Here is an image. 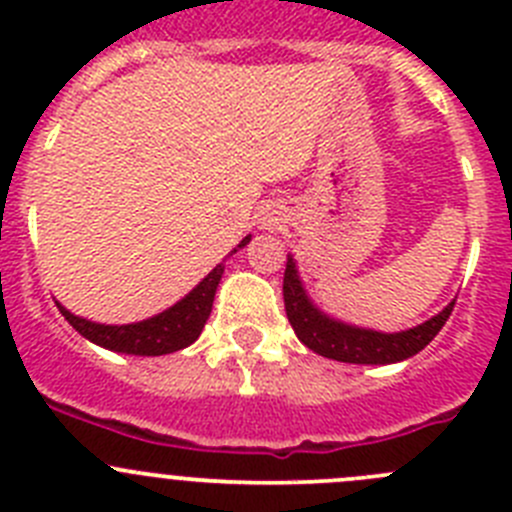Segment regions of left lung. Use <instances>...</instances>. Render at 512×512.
Instances as JSON below:
<instances>
[{
  "instance_id": "obj_1",
  "label": "left lung",
  "mask_w": 512,
  "mask_h": 512,
  "mask_svg": "<svg viewBox=\"0 0 512 512\" xmlns=\"http://www.w3.org/2000/svg\"><path fill=\"white\" fill-rule=\"evenodd\" d=\"M282 295L284 310H287V318L295 328L297 338L315 354L343 361V364H395V361L410 359L438 336V330L446 325L451 310H454V302H451L449 307H443V312H438L436 318L425 320L418 328L402 330V333L351 328V325L325 318L323 312H318L307 302L292 259H287V269H284Z\"/></svg>"
}]
</instances>
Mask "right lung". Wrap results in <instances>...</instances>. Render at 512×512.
<instances>
[{
    "label": "right lung",
    "mask_w": 512,
    "mask_h": 512,
    "mask_svg": "<svg viewBox=\"0 0 512 512\" xmlns=\"http://www.w3.org/2000/svg\"><path fill=\"white\" fill-rule=\"evenodd\" d=\"M248 238H243L241 246H246ZM238 246V248H241ZM235 248V251H238ZM225 266L217 264L215 269L202 279L197 287L184 297L182 302H176L166 312L156 315L151 320L133 325H99L92 320L76 318L69 310L61 312L63 318L69 320L81 336L89 338L97 346L110 348V351H120V354H135V356H164L174 354L179 348H187L200 338L202 328H205L207 318H210L212 300H215V289L220 284Z\"/></svg>",
    "instance_id": "obj_1"
}]
</instances>
